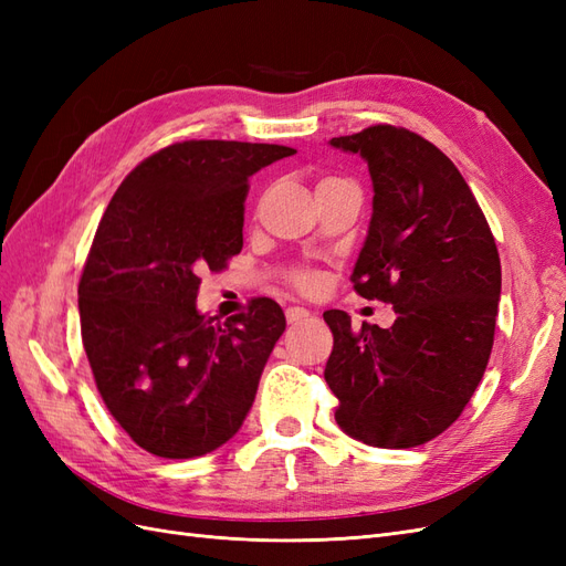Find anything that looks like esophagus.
Here are the masks:
<instances>
[{
	"mask_svg": "<svg viewBox=\"0 0 566 566\" xmlns=\"http://www.w3.org/2000/svg\"><path fill=\"white\" fill-rule=\"evenodd\" d=\"M285 318H287V323H300L304 318H310V310H304V306H290V310L285 312Z\"/></svg>",
	"mask_w": 566,
	"mask_h": 566,
	"instance_id": "34e87169",
	"label": "esophagus"
}]
</instances>
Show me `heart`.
Returning a JSON list of instances; mask_svg holds the SVG:
<instances>
[{
    "label": "heart",
    "mask_w": 566,
    "mask_h": 566,
    "mask_svg": "<svg viewBox=\"0 0 566 566\" xmlns=\"http://www.w3.org/2000/svg\"><path fill=\"white\" fill-rule=\"evenodd\" d=\"M297 283H300L302 287H310V285H312V276H306V273H302V276H297Z\"/></svg>",
    "instance_id": "heart-1"
}]
</instances>
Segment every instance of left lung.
Listing matches in <instances>:
<instances>
[{
  "label": "left lung",
  "mask_w": 566,
  "mask_h": 566,
  "mask_svg": "<svg viewBox=\"0 0 566 566\" xmlns=\"http://www.w3.org/2000/svg\"><path fill=\"white\" fill-rule=\"evenodd\" d=\"M368 165L373 214L352 273L389 302L391 328L331 310L323 378L342 432L378 449H413L451 427L486 370L501 300L499 248L458 167L422 136L375 125L331 139Z\"/></svg>",
  "instance_id": "1"
}]
</instances>
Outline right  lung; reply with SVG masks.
<instances>
[{
	"mask_svg": "<svg viewBox=\"0 0 566 566\" xmlns=\"http://www.w3.org/2000/svg\"><path fill=\"white\" fill-rule=\"evenodd\" d=\"M295 148L184 142L119 184L77 287L82 342L101 399L153 455L198 458L241 430L285 331L256 297L224 323L198 312L202 271L243 248L248 181Z\"/></svg>",
	"mask_w": 566,
	"mask_h": 566,
	"instance_id": "obj_1",
	"label": "right lung"
}]
</instances>
